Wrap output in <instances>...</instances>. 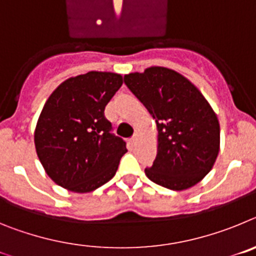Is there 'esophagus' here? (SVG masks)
Returning <instances> with one entry per match:
<instances>
[{"instance_id":"obj_1","label":"esophagus","mask_w":256,"mask_h":256,"mask_svg":"<svg viewBox=\"0 0 256 256\" xmlns=\"http://www.w3.org/2000/svg\"><path fill=\"white\" fill-rule=\"evenodd\" d=\"M137 136H134V137H132V138L130 140V144H132V146H136V144H137Z\"/></svg>"}]
</instances>
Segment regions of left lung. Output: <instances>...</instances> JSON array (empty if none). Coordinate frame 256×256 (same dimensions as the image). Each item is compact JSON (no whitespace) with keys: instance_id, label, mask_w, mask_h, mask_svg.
<instances>
[{"instance_id":"1","label":"left lung","mask_w":256,"mask_h":256,"mask_svg":"<svg viewBox=\"0 0 256 256\" xmlns=\"http://www.w3.org/2000/svg\"><path fill=\"white\" fill-rule=\"evenodd\" d=\"M124 83L152 115L158 126V154L150 180L183 191L212 170L219 152L216 114L195 84L176 70L151 66L124 76Z\"/></svg>"}]
</instances>
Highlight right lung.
Instances as JSON below:
<instances>
[{
  "mask_svg": "<svg viewBox=\"0 0 256 256\" xmlns=\"http://www.w3.org/2000/svg\"><path fill=\"white\" fill-rule=\"evenodd\" d=\"M123 84L120 74L88 72L52 92L34 130L38 159L56 184L86 194L112 180L126 142L112 133L105 106Z\"/></svg>",
  "mask_w": 256,
  "mask_h": 256,
  "instance_id": "add662e5",
  "label": "right lung"
}]
</instances>
